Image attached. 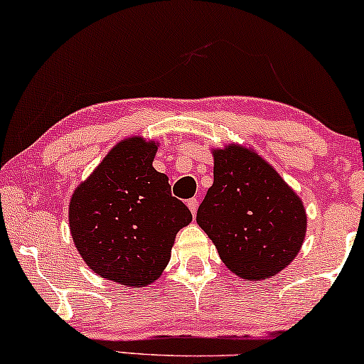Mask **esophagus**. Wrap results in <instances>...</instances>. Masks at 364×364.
<instances>
[{
	"mask_svg": "<svg viewBox=\"0 0 364 364\" xmlns=\"http://www.w3.org/2000/svg\"><path fill=\"white\" fill-rule=\"evenodd\" d=\"M187 207H188V209H191L192 215H196L197 207H199V200H197L196 197H193V199H188V200H187Z\"/></svg>",
	"mask_w": 364,
	"mask_h": 364,
	"instance_id": "1",
	"label": "esophagus"
}]
</instances>
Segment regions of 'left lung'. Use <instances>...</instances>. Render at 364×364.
Masks as SVG:
<instances>
[{"label": "left lung", "mask_w": 364, "mask_h": 364, "mask_svg": "<svg viewBox=\"0 0 364 364\" xmlns=\"http://www.w3.org/2000/svg\"><path fill=\"white\" fill-rule=\"evenodd\" d=\"M197 224L230 271L259 281L277 274L299 252L306 212L271 165L229 145L214 152V183L197 210Z\"/></svg>", "instance_id": "8db88e82"}]
</instances>
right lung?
Masks as SVG:
<instances>
[{
	"mask_svg": "<svg viewBox=\"0 0 364 364\" xmlns=\"http://www.w3.org/2000/svg\"><path fill=\"white\" fill-rule=\"evenodd\" d=\"M157 145L120 141L70 202V230L80 256L98 276L147 286L162 274L176 234L192 220L172 197L165 173L152 167Z\"/></svg>",
	"mask_w": 364,
	"mask_h": 364,
	"instance_id": "right-lung-1",
	"label": "right lung"
}]
</instances>
